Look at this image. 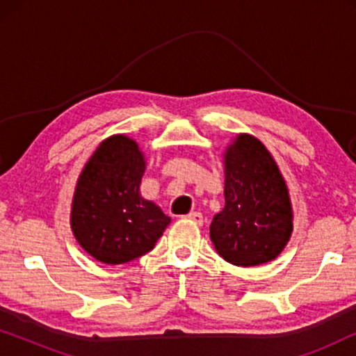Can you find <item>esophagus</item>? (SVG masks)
<instances>
[{
	"mask_svg": "<svg viewBox=\"0 0 356 356\" xmlns=\"http://www.w3.org/2000/svg\"><path fill=\"white\" fill-rule=\"evenodd\" d=\"M186 217L189 218V220H193L194 223H197V225H202L204 223V217L201 212H189Z\"/></svg>",
	"mask_w": 356,
	"mask_h": 356,
	"instance_id": "esophagus-1",
	"label": "esophagus"
}]
</instances>
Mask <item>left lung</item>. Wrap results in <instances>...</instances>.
<instances>
[{"label":"left lung","instance_id":"1","mask_svg":"<svg viewBox=\"0 0 356 356\" xmlns=\"http://www.w3.org/2000/svg\"><path fill=\"white\" fill-rule=\"evenodd\" d=\"M225 207L211 223L218 254L233 266L266 264L293 232L289 188L274 157L251 134H238L223 154Z\"/></svg>","mask_w":356,"mask_h":356}]
</instances>
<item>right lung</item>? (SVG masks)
<instances>
[{
    "instance_id": "right-lung-1",
    "label": "right lung",
    "mask_w": 356,
    "mask_h": 356,
    "mask_svg": "<svg viewBox=\"0 0 356 356\" xmlns=\"http://www.w3.org/2000/svg\"><path fill=\"white\" fill-rule=\"evenodd\" d=\"M144 154L124 134L102 140L77 179L71 230L82 250L104 262L124 264L144 256L170 223L162 209L140 196Z\"/></svg>"
}]
</instances>
